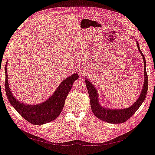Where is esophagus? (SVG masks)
Masks as SVG:
<instances>
[{
	"label": "esophagus",
	"instance_id": "34e87169",
	"mask_svg": "<svg viewBox=\"0 0 155 155\" xmlns=\"http://www.w3.org/2000/svg\"><path fill=\"white\" fill-rule=\"evenodd\" d=\"M78 73L79 74V76L80 77V78H83V77H84V71H83V70L80 69Z\"/></svg>",
	"mask_w": 155,
	"mask_h": 155
}]
</instances>
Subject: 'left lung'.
Instances as JSON below:
<instances>
[{
	"label": "left lung",
	"mask_w": 155,
	"mask_h": 155,
	"mask_svg": "<svg viewBox=\"0 0 155 155\" xmlns=\"http://www.w3.org/2000/svg\"><path fill=\"white\" fill-rule=\"evenodd\" d=\"M136 44L139 52L143 56L144 61V82L142 91H141L139 97L132 106L124 109H109L107 108V107H104L99 103V95L96 87L93 85L92 82L89 80L88 78H86V80H85L87 91L89 92L91 106L92 112L97 118L107 123L122 124L126 122L136 113V111L139 109V107L145 100L147 91V87H148V77H147L146 70L145 58L140 49L139 42L137 41H136Z\"/></svg>",
	"instance_id": "obj_1"
}]
</instances>
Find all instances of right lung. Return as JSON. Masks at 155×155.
Instances as JSON below:
<instances>
[{
    "instance_id": "1",
    "label": "right lung",
    "mask_w": 155,
    "mask_h": 155,
    "mask_svg": "<svg viewBox=\"0 0 155 155\" xmlns=\"http://www.w3.org/2000/svg\"><path fill=\"white\" fill-rule=\"evenodd\" d=\"M5 73V89L9 103L23 118L30 124L37 125L49 123L58 117L62 111L66 98L71 89L73 82L78 78L77 73L73 74L63 80L48 99L40 104L29 105L19 101L12 95L8 84L7 63Z\"/></svg>"
}]
</instances>
